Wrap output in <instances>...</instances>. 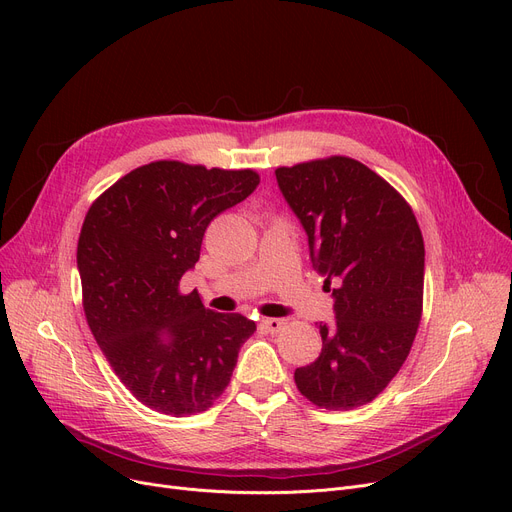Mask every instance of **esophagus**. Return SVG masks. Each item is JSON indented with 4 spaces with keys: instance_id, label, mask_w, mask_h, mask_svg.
Masks as SVG:
<instances>
[{
    "instance_id": "esophagus-1",
    "label": "esophagus",
    "mask_w": 512,
    "mask_h": 512,
    "mask_svg": "<svg viewBox=\"0 0 512 512\" xmlns=\"http://www.w3.org/2000/svg\"><path fill=\"white\" fill-rule=\"evenodd\" d=\"M263 324V328L267 330V332H280L284 326H286V319H282V317H267V319H263L261 321Z\"/></svg>"
}]
</instances>
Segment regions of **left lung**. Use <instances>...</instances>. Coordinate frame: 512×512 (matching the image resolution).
I'll list each match as a JSON object with an SVG mask.
<instances>
[{
	"instance_id": "left-lung-1",
	"label": "left lung",
	"mask_w": 512,
	"mask_h": 512,
	"mask_svg": "<svg viewBox=\"0 0 512 512\" xmlns=\"http://www.w3.org/2000/svg\"><path fill=\"white\" fill-rule=\"evenodd\" d=\"M276 180L334 299V324H319L321 353L294 382L321 409L367 405L405 363L419 328L425 249L415 213L351 157L278 168Z\"/></svg>"
}]
</instances>
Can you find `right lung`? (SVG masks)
<instances>
[{"instance_id": "obj_1", "label": "right lung", "mask_w": 512, "mask_h": 512, "mask_svg": "<svg viewBox=\"0 0 512 512\" xmlns=\"http://www.w3.org/2000/svg\"><path fill=\"white\" fill-rule=\"evenodd\" d=\"M253 170L153 161L132 170L91 205L76 265L89 328L120 382L149 409H209L236 367L255 321L205 309L178 284L201 255L215 215L245 201Z\"/></svg>"}]
</instances>
